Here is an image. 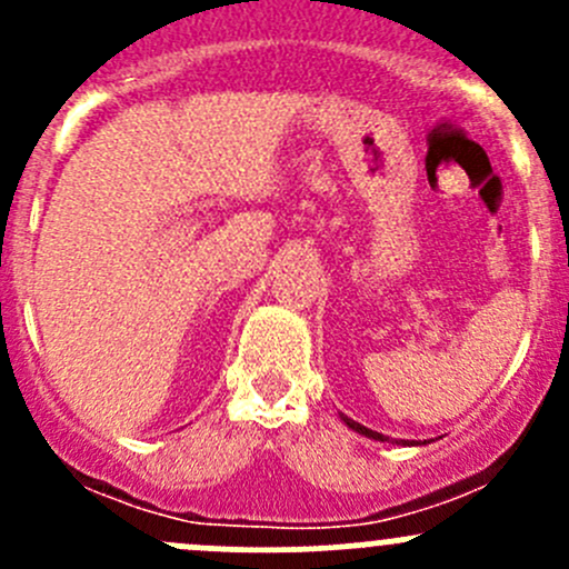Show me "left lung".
<instances>
[{
	"label": "left lung",
	"mask_w": 569,
	"mask_h": 569,
	"mask_svg": "<svg viewBox=\"0 0 569 569\" xmlns=\"http://www.w3.org/2000/svg\"><path fill=\"white\" fill-rule=\"evenodd\" d=\"M341 421L347 423L349 429H355V432H360V435H366V438H371V440H382V443H386V435H380V432H375V429H369V427H363V423H358V421H352V418H347V416H341Z\"/></svg>",
	"instance_id": "left-lung-1"
}]
</instances>
